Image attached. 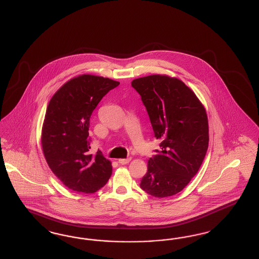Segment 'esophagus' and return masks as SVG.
I'll list each match as a JSON object with an SVG mask.
<instances>
[{"label":"esophagus","instance_id":"34e87169","mask_svg":"<svg viewBox=\"0 0 259 259\" xmlns=\"http://www.w3.org/2000/svg\"><path fill=\"white\" fill-rule=\"evenodd\" d=\"M130 161H131V158H128V159H119L118 160V162L120 163V164H127V163H129L130 162Z\"/></svg>","mask_w":259,"mask_h":259}]
</instances>
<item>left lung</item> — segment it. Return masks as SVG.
Segmentation results:
<instances>
[{
    "label": "left lung",
    "instance_id": "left-lung-1",
    "mask_svg": "<svg viewBox=\"0 0 259 259\" xmlns=\"http://www.w3.org/2000/svg\"><path fill=\"white\" fill-rule=\"evenodd\" d=\"M161 150L148 160L141 188L157 198L177 194L196 175L208 147V120L194 92L176 77L152 74L132 81Z\"/></svg>",
    "mask_w": 259,
    "mask_h": 259
}]
</instances>
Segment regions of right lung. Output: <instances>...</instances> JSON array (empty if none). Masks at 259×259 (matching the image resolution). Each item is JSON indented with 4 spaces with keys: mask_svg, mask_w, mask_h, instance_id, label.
<instances>
[{
    "mask_svg": "<svg viewBox=\"0 0 259 259\" xmlns=\"http://www.w3.org/2000/svg\"><path fill=\"white\" fill-rule=\"evenodd\" d=\"M118 81L81 74L66 82L51 98L42 127L46 161L64 186L95 193L112 175V162L102 152L91 154L90 117L99 101Z\"/></svg>",
    "mask_w": 259,
    "mask_h": 259,
    "instance_id": "add662e5",
    "label": "right lung"
}]
</instances>
